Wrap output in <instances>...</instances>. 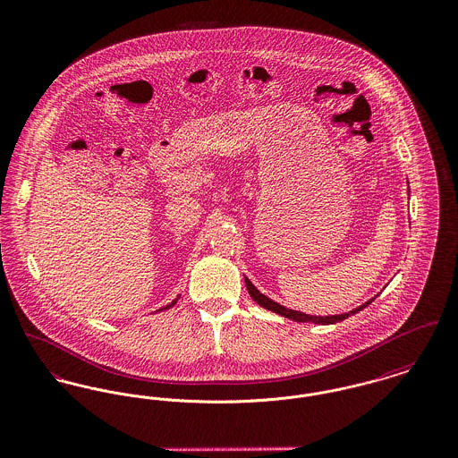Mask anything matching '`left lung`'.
I'll return each instance as SVG.
<instances>
[{
  "label": "left lung",
  "instance_id": "obj_1",
  "mask_svg": "<svg viewBox=\"0 0 458 458\" xmlns=\"http://www.w3.org/2000/svg\"><path fill=\"white\" fill-rule=\"evenodd\" d=\"M246 285L247 291H249V294H250V298L258 303V305H261L263 309H267V310H272V312H276V314H279L282 317H287V318H293V320H296V322H316V324H335V322H340V320H344V318H347V317L353 316V314H357V312H360L362 309H366L373 300H369V301H366L364 305H360V307H357L355 310L352 312H347V314H340V316H327V317H318V316H309V314H303V312H296V310H291V309H285V307H282L279 305L277 301H274V300H270V298H267L265 294H261L254 285H252V282L249 281L246 277Z\"/></svg>",
  "mask_w": 458,
  "mask_h": 458
}]
</instances>
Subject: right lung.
Returning a JSON list of instances; mask_svg holds the SVG:
<instances>
[{"label":"right lung","mask_w":458,"mask_h":458,"mask_svg":"<svg viewBox=\"0 0 458 458\" xmlns=\"http://www.w3.org/2000/svg\"><path fill=\"white\" fill-rule=\"evenodd\" d=\"M176 301H177V300H174V301H173V303H171V305H167V307H165V309H171V307H173V305H176ZM160 310H162V309H160Z\"/></svg>","instance_id":"1"}]
</instances>
